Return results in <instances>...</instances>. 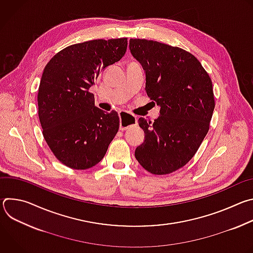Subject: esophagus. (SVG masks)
I'll return each mask as SVG.
<instances>
[{
    "instance_id": "34e87169",
    "label": "esophagus",
    "mask_w": 253,
    "mask_h": 253,
    "mask_svg": "<svg viewBox=\"0 0 253 253\" xmlns=\"http://www.w3.org/2000/svg\"><path fill=\"white\" fill-rule=\"evenodd\" d=\"M119 117H120V130L124 131L132 126H135L137 124V118L136 116L125 112V111H120L119 112Z\"/></svg>"
}]
</instances>
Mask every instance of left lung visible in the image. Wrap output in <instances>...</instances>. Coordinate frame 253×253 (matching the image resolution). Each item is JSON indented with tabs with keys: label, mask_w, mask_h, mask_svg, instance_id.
Returning a JSON list of instances; mask_svg holds the SVG:
<instances>
[{
	"label": "left lung",
	"mask_w": 253,
	"mask_h": 253,
	"mask_svg": "<svg viewBox=\"0 0 253 253\" xmlns=\"http://www.w3.org/2000/svg\"><path fill=\"white\" fill-rule=\"evenodd\" d=\"M129 49L145 72L147 95L160 107L153 123L139 118L145 136L135 157L152 174H169L194 156L209 130L215 107L212 82L183 49L143 39H130Z\"/></svg>",
	"instance_id": "obj_1"
}]
</instances>
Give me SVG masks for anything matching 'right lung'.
<instances>
[{
	"mask_svg": "<svg viewBox=\"0 0 253 253\" xmlns=\"http://www.w3.org/2000/svg\"><path fill=\"white\" fill-rule=\"evenodd\" d=\"M127 44L120 38L71 45L44 69L38 90L43 135L56 158L70 168L98 164L118 132V113L96 107L89 89L102 70L124 56Z\"/></svg>",
	"mask_w": 253,
	"mask_h": 253,
	"instance_id": "add662e5",
	"label": "right lung"
}]
</instances>
